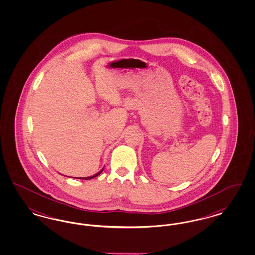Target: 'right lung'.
<instances>
[{
	"mask_svg": "<svg viewBox=\"0 0 255 255\" xmlns=\"http://www.w3.org/2000/svg\"><path fill=\"white\" fill-rule=\"evenodd\" d=\"M102 171H103V169L100 170V171H99V172H98V173H97V174H96V175H94V176H91V177H87V178H77V179H82V180H90V179H93V178H96V177H97V176H98V175H99V174H100V173H101V172H102Z\"/></svg>",
	"mask_w": 255,
	"mask_h": 255,
	"instance_id": "1",
	"label": "right lung"
}]
</instances>
